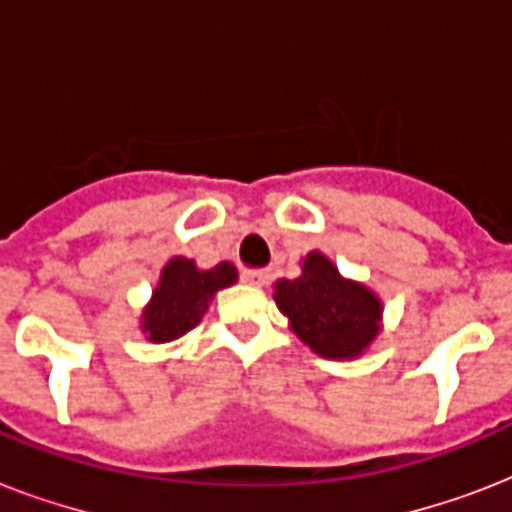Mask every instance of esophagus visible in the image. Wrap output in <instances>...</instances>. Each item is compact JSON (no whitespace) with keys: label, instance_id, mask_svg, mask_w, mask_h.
Here are the masks:
<instances>
[{"label":"esophagus","instance_id":"obj_1","mask_svg":"<svg viewBox=\"0 0 512 512\" xmlns=\"http://www.w3.org/2000/svg\"><path fill=\"white\" fill-rule=\"evenodd\" d=\"M241 279L252 284V287H263L265 281L271 279V271H265V268H244L241 271Z\"/></svg>","mask_w":512,"mask_h":512}]
</instances>
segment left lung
<instances>
[{
    "mask_svg": "<svg viewBox=\"0 0 512 512\" xmlns=\"http://www.w3.org/2000/svg\"><path fill=\"white\" fill-rule=\"evenodd\" d=\"M276 303L295 335L319 356H358L380 329V300L361 284L342 279L319 252L305 257L300 279L276 284Z\"/></svg>",
    "mask_w": 512,
    "mask_h": 512,
    "instance_id": "obj_1",
    "label": "left lung"
}]
</instances>
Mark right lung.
I'll return each mask as SVG.
<instances>
[{"label":"right lung","instance_id":"obj_1","mask_svg":"<svg viewBox=\"0 0 512 512\" xmlns=\"http://www.w3.org/2000/svg\"><path fill=\"white\" fill-rule=\"evenodd\" d=\"M233 281H236V268L231 263L199 271L193 260L175 257L162 271L154 300L143 313V332H148L154 342L183 337L199 324L217 289L231 287Z\"/></svg>","mask_w":512,"mask_h":512}]
</instances>
